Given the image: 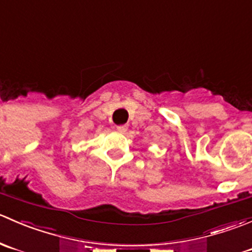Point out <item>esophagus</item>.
<instances>
[{"label":"esophagus","instance_id":"obj_1","mask_svg":"<svg viewBox=\"0 0 252 252\" xmlns=\"http://www.w3.org/2000/svg\"><path fill=\"white\" fill-rule=\"evenodd\" d=\"M116 129H118L119 132H121V133H124V132L127 131V126L126 125H120L116 127Z\"/></svg>","mask_w":252,"mask_h":252}]
</instances>
